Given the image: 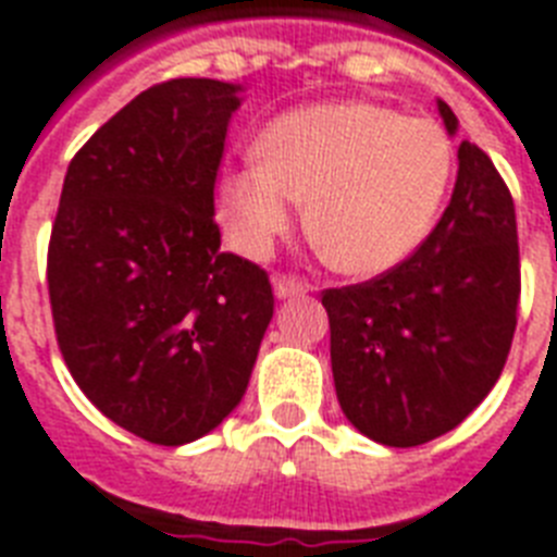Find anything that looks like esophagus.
<instances>
[{"label": "esophagus", "instance_id": "1", "mask_svg": "<svg viewBox=\"0 0 557 557\" xmlns=\"http://www.w3.org/2000/svg\"><path fill=\"white\" fill-rule=\"evenodd\" d=\"M311 292L309 280L297 277V274H277L274 277V294H277L280 300H286V297H297V294Z\"/></svg>", "mask_w": 557, "mask_h": 557}]
</instances>
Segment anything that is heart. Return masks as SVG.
Wrapping results in <instances>:
<instances>
[{
  "mask_svg": "<svg viewBox=\"0 0 557 557\" xmlns=\"http://www.w3.org/2000/svg\"><path fill=\"white\" fill-rule=\"evenodd\" d=\"M257 153L225 171L216 208L243 255H265L309 197V234L341 271L377 274L414 251L449 191L455 151L437 122L374 102L277 116Z\"/></svg>",
  "mask_w": 557,
  "mask_h": 557,
  "instance_id": "obj_1",
  "label": "heart"
}]
</instances>
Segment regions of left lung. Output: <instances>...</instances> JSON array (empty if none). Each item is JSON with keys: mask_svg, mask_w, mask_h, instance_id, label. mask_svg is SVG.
<instances>
[{"mask_svg": "<svg viewBox=\"0 0 557 557\" xmlns=\"http://www.w3.org/2000/svg\"><path fill=\"white\" fill-rule=\"evenodd\" d=\"M446 131L458 116L437 99ZM521 300L515 202L486 151L460 143L441 223L404 263L325 288L343 414L383 446H420L490 395L512 349Z\"/></svg>", "mask_w": 557, "mask_h": 557, "instance_id": "1", "label": "left lung"}]
</instances>
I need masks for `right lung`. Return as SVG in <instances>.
<instances>
[{
	"mask_svg": "<svg viewBox=\"0 0 557 557\" xmlns=\"http://www.w3.org/2000/svg\"><path fill=\"white\" fill-rule=\"evenodd\" d=\"M239 85L169 79L67 165L48 246L59 351L116 426L157 446L243 400L274 314L269 274L220 248L214 185Z\"/></svg>",
	"mask_w": 557,
	"mask_h": 557,
	"instance_id": "1",
	"label": "right lung"
}]
</instances>
